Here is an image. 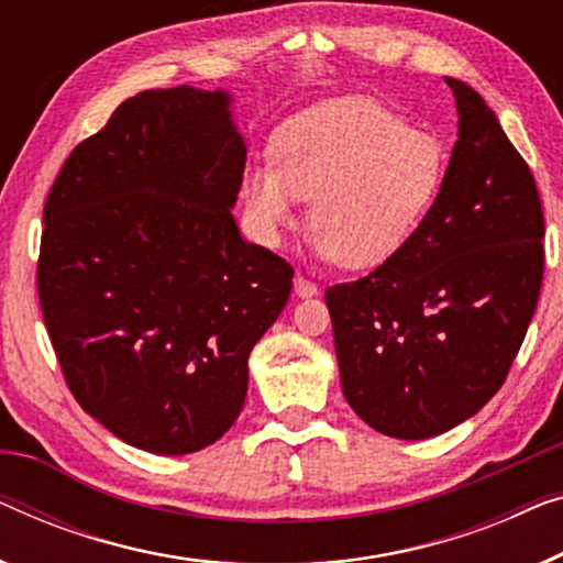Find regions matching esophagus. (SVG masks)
Returning <instances> with one entry per match:
<instances>
[{"mask_svg":"<svg viewBox=\"0 0 563 563\" xmlns=\"http://www.w3.org/2000/svg\"><path fill=\"white\" fill-rule=\"evenodd\" d=\"M295 295L297 297H301V299H307V297H317L320 295V287H317L314 282H309V279H305V276H295Z\"/></svg>","mask_w":563,"mask_h":563,"instance_id":"obj_1","label":"esophagus"}]
</instances>
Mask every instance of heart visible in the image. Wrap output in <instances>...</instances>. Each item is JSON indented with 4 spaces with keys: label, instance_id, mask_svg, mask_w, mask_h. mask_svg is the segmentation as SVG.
<instances>
[{
    "label": "heart",
    "instance_id": "obj_1",
    "mask_svg": "<svg viewBox=\"0 0 563 563\" xmlns=\"http://www.w3.org/2000/svg\"><path fill=\"white\" fill-rule=\"evenodd\" d=\"M446 173L444 144L406 126L386 106L345 96L317 103L279 126L272 165L243 175V200L256 239L282 246L309 206L317 256L345 268L386 264L434 206Z\"/></svg>",
    "mask_w": 563,
    "mask_h": 563
}]
</instances>
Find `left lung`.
I'll return each mask as SVG.
<instances>
[{"instance_id": "8db88e82", "label": "left lung", "mask_w": 563, "mask_h": 563, "mask_svg": "<svg viewBox=\"0 0 563 563\" xmlns=\"http://www.w3.org/2000/svg\"><path fill=\"white\" fill-rule=\"evenodd\" d=\"M460 129L434 206L406 246L324 291L350 409L394 439H429L498 394L543 282L536 180L475 88L444 78Z\"/></svg>"}]
</instances>
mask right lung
Masks as SVG:
<instances>
[{
	"instance_id": "right-lung-1",
	"label": "right lung",
	"mask_w": 563,
	"mask_h": 563,
	"mask_svg": "<svg viewBox=\"0 0 563 563\" xmlns=\"http://www.w3.org/2000/svg\"><path fill=\"white\" fill-rule=\"evenodd\" d=\"M233 96L126 99L65 159L43 210L37 291L65 383L113 437L190 454L239 419L249 355L291 266L233 218L246 142Z\"/></svg>"
}]
</instances>
